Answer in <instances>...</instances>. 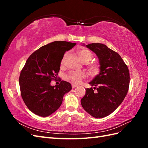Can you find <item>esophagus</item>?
<instances>
[{
  "mask_svg": "<svg viewBox=\"0 0 148 148\" xmlns=\"http://www.w3.org/2000/svg\"><path fill=\"white\" fill-rule=\"evenodd\" d=\"M77 86H78L77 84H74V83L71 84V87H72V88H75L77 87Z\"/></svg>",
  "mask_w": 148,
  "mask_h": 148,
  "instance_id": "34e87169",
  "label": "esophagus"
}]
</instances>
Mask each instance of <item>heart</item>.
Returning <instances> with one entry per match:
<instances>
[{"mask_svg": "<svg viewBox=\"0 0 148 148\" xmlns=\"http://www.w3.org/2000/svg\"><path fill=\"white\" fill-rule=\"evenodd\" d=\"M78 56L79 59L83 62V63H88L90 61L92 58V52L86 49H82L79 50L78 52ZM65 56L62 59L61 63L63 64L65 61ZM88 67L92 72L96 73L99 69V65L95 62H92V63L88 64ZM85 75L82 72V71H71L69 73V75L66 76V78L70 81L72 82L75 83H79L82 82V80L84 78Z\"/></svg>", "mask_w": 148, "mask_h": 148, "instance_id": "heart-1", "label": "heart"}]
</instances>
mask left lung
Instances as JSON below:
<instances>
[{
    "label": "left lung",
    "mask_w": 148,
    "mask_h": 148,
    "mask_svg": "<svg viewBox=\"0 0 148 148\" xmlns=\"http://www.w3.org/2000/svg\"><path fill=\"white\" fill-rule=\"evenodd\" d=\"M86 47L99 58L101 71L89 82L95 87L86 89L81 103L89 114L101 119L112 113L123 102L128 91L130 72L119 53L104 44L92 43Z\"/></svg>",
    "instance_id": "1"
}]
</instances>
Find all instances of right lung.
Wrapping results in <instances>:
<instances>
[{
    "instance_id": "1",
    "label": "right lung",
    "mask_w": 148,
    "mask_h": 148,
    "mask_svg": "<svg viewBox=\"0 0 148 148\" xmlns=\"http://www.w3.org/2000/svg\"><path fill=\"white\" fill-rule=\"evenodd\" d=\"M76 45L66 41H54L34 51L22 69L19 84L22 99L33 113L47 117L61 106L63 96L71 89V84L60 82L51 85L57 79L65 52Z\"/></svg>"
}]
</instances>
